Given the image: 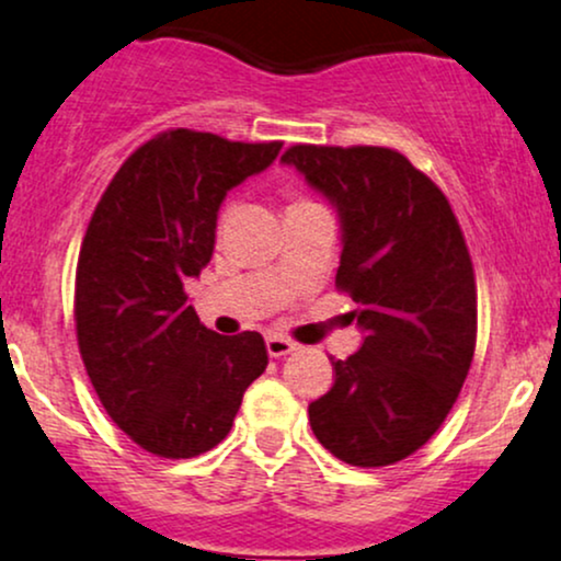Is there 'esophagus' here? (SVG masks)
I'll use <instances>...</instances> for the list:
<instances>
[{
	"label": "esophagus",
	"mask_w": 561,
	"mask_h": 561,
	"mask_svg": "<svg viewBox=\"0 0 561 561\" xmlns=\"http://www.w3.org/2000/svg\"><path fill=\"white\" fill-rule=\"evenodd\" d=\"M295 347H298V345H295L289 337H285V334H268V337H266V351H268V356H272V358L287 356V353H293Z\"/></svg>",
	"instance_id": "1"
}]
</instances>
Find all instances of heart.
Masks as SVG:
<instances>
[{"label": "heart", "mask_w": 561, "mask_h": 561, "mask_svg": "<svg viewBox=\"0 0 561 561\" xmlns=\"http://www.w3.org/2000/svg\"><path fill=\"white\" fill-rule=\"evenodd\" d=\"M298 203H311V199H298Z\"/></svg>", "instance_id": "obj_1"}]
</instances>
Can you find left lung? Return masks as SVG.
Masks as SVG:
<instances>
[{
  "label": "left lung",
  "mask_w": 561,
  "mask_h": 561,
  "mask_svg": "<svg viewBox=\"0 0 561 561\" xmlns=\"http://www.w3.org/2000/svg\"><path fill=\"white\" fill-rule=\"evenodd\" d=\"M295 165L337 208L334 287L356 302L362 351L332 362L308 405L319 443L353 467H388L437 433L478 343V287L465 231L427 173L390 147L293 145Z\"/></svg>",
  "instance_id": "1"
}]
</instances>
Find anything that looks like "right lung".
<instances>
[{
    "label": "right lung",
    "instance_id": "add662e5",
    "mask_svg": "<svg viewBox=\"0 0 561 561\" xmlns=\"http://www.w3.org/2000/svg\"><path fill=\"white\" fill-rule=\"evenodd\" d=\"M279 150L160 131L124 160L83 234L73 295L83 366L111 420L163 459L218 446L268 364L259 332L224 337L199 324L184 282L210 263L227 192Z\"/></svg>",
    "mask_w": 561,
    "mask_h": 561
}]
</instances>
